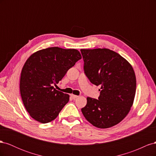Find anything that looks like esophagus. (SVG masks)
I'll return each instance as SVG.
<instances>
[{
  "mask_svg": "<svg viewBox=\"0 0 156 156\" xmlns=\"http://www.w3.org/2000/svg\"><path fill=\"white\" fill-rule=\"evenodd\" d=\"M79 96L77 95H74V94H71V98H72L73 100H75V99L77 98Z\"/></svg>",
  "mask_w": 156,
  "mask_h": 156,
  "instance_id": "1",
  "label": "esophagus"
}]
</instances>
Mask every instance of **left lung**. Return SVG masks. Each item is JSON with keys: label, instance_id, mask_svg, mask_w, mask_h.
<instances>
[{"label": "left lung", "instance_id": "8db88e82", "mask_svg": "<svg viewBox=\"0 0 156 156\" xmlns=\"http://www.w3.org/2000/svg\"><path fill=\"white\" fill-rule=\"evenodd\" d=\"M84 70L90 81L100 85L98 100L88 97L81 108L94 126L105 129L123 120L133 105L136 77L133 67L124 57L108 49H81Z\"/></svg>", "mask_w": 156, "mask_h": 156}]
</instances>
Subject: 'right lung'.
Instances as JSON below:
<instances>
[{"label":"right lung","mask_w":156,"mask_h":156,"mask_svg":"<svg viewBox=\"0 0 156 156\" xmlns=\"http://www.w3.org/2000/svg\"><path fill=\"white\" fill-rule=\"evenodd\" d=\"M82 58L77 49L53 47L37 51L27 60L20 77V93L27 112L42 124L54 120L69 96L54 88Z\"/></svg>","instance_id":"add662e5"}]
</instances>
